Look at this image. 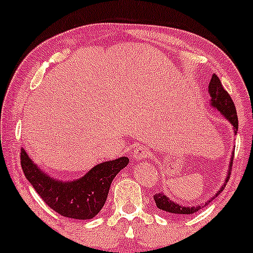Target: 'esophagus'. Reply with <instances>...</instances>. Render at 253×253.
Returning <instances> with one entry per match:
<instances>
[{"label":"esophagus","instance_id":"34e87169","mask_svg":"<svg viewBox=\"0 0 253 253\" xmlns=\"http://www.w3.org/2000/svg\"><path fill=\"white\" fill-rule=\"evenodd\" d=\"M148 156H149L148 149L144 148V146H138V148L133 151V157H134V160L137 161L145 160Z\"/></svg>","mask_w":253,"mask_h":253}]
</instances>
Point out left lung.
I'll list each match as a JSON object with an SVG mask.
<instances>
[{"instance_id": "left-lung-1", "label": "left lung", "mask_w": 253, "mask_h": 253, "mask_svg": "<svg viewBox=\"0 0 253 253\" xmlns=\"http://www.w3.org/2000/svg\"><path fill=\"white\" fill-rule=\"evenodd\" d=\"M209 95L211 97L210 99V105L213 107V109L218 110L223 118H226L227 120L230 122V125L233 126V131H234V135H237V131H238V115H237V109H235L234 102L232 101L230 96L228 95L224 87L222 86L220 79L216 74H213L211 80L209 83ZM233 158H234V154L232 152V157H230V163H229V168H228V174H227L226 180H224V184L220 190L217 191V193L210 198L209 201L205 203L207 205L210 202H212L216 197L220 194L222 191H223L224 186H226L227 182H228L229 176H230V170H232V165H233ZM155 203H156L158 209L163 210V211L171 213V215H180V216H185V215H192V213L197 212L199 209L203 208V205H198V207H185V205L176 203V202L171 201L169 197L166 196L163 192L156 193L154 196Z\"/></svg>"}]
</instances>
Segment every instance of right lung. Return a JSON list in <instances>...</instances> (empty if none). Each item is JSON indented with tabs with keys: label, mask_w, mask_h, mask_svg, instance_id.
I'll use <instances>...</instances> for the list:
<instances>
[{
	"label": "right lung",
	"mask_w": 253,
	"mask_h": 253,
	"mask_svg": "<svg viewBox=\"0 0 253 253\" xmlns=\"http://www.w3.org/2000/svg\"><path fill=\"white\" fill-rule=\"evenodd\" d=\"M21 168L44 203L65 217L90 220L101 211L116 174L128 165V157L99 163L73 181L52 179L37 167L21 149Z\"/></svg>",
	"instance_id": "add662e5"
}]
</instances>
